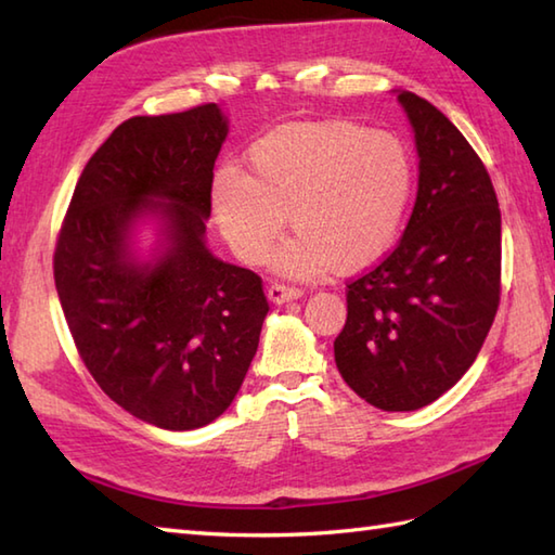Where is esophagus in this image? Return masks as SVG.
I'll use <instances>...</instances> for the list:
<instances>
[{
	"label": "esophagus",
	"mask_w": 555,
	"mask_h": 555,
	"mask_svg": "<svg viewBox=\"0 0 555 555\" xmlns=\"http://www.w3.org/2000/svg\"><path fill=\"white\" fill-rule=\"evenodd\" d=\"M302 296V291L296 286H284V284H271L267 288V298L276 305H284L291 300H298Z\"/></svg>",
	"instance_id": "34e87169"
}]
</instances>
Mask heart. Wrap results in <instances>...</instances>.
I'll use <instances>...</instances> for the list:
<instances>
[{
	"mask_svg": "<svg viewBox=\"0 0 555 555\" xmlns=\"http://www.w3.org/2000/svg\"><path fill=\"white\" fill-rule=\"evenodd\" d=\"M250 176L223 167L211 207L231 250L264 262L291 219L298 233L271 257L284 276L356 271L391 250L415 191V162L396 133L328 119L274 128L247 150Z\"/></svg>",
	"mask_w": 555,
	"mask_h": 555,
	"instance_id": "heart-1",
	"label": "heart"
}]
</instances>
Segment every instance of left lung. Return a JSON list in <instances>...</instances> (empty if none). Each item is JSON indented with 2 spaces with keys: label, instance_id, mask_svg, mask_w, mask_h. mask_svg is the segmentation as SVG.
Segmentation results:
<instances>
[{
  "label": "left lung",
  "instance_id": "1",
  "mask_svg": "<svg viewBox=\"0 0 555 555\" xmlns=\"http://www.w3.org/2000/svg\"><path fill=\"white\" fill-rule=\"evenodd\" d=\"M415 133L417 197L403 238L348 284L336 367L370 405L410 412L463 376L501 296V211L485 164L448 116L393 90Z\"/></svg>",
  "mask_w": 555,
  "mask_h": 555
}]
</instances>
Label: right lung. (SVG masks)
I'll list each match as a JSON object with an SVG mask.
<instances>
[{
	"instance_id": "1",
	"label": "right lung",
	"mask_w": 555,
	"mask_h": 555,
	"mask_svg": "<svg viewBox=\"0 0 555 555\" xmlns=\"http://www.w3.org/2000/svg\"><path fill=\"white\" fill-rule=\"evenodd\" d=\"M227 135L219 104L124 121L82 169L56 241L59 302L92 379L169 431L223 415L269 312L262 279L207 247Z\"/></svg>"
}]
</instances>
